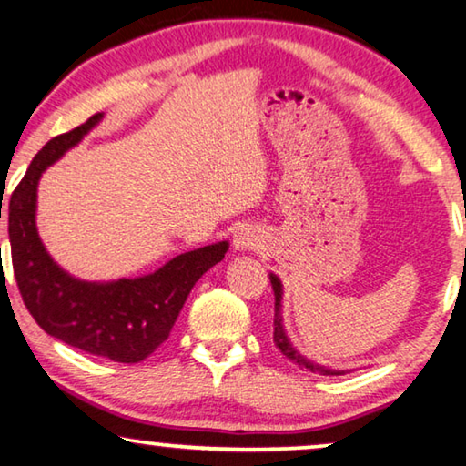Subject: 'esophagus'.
Segmentation results:
<instances>
[{
	"instance_id": "esophagus-1",
	"label": "esophagus",
	"mask_w": 466,
	"mask_h": 466,
	"mask_svg": "<svg viewBox=\"0 0 466 466\" xmlns=\"http://www.w3.org/2000/svg\"><path fill=\"white\" fill-rule=\"evenodd\" d=\"M255 247H258V238L255 232L248 230V228H240V230L234 234V248L236 250H250Z\"/></svg>"
}]
</instances>
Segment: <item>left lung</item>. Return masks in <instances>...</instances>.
I'll return each mask as SVG.
<instances>
[{"label":"left lung","instance_id":"obj_1","mask_svg":"<svg viewBox=\"0 0 466 466\" xmlns=\"http://www.w3.org/2000/svg\"><path fill=\"white\" fill-rule=\"evenodd\" d=\"M271 279V286H273V294H275V317H273V343L278 350L286 356L289 361H294L298 368H306L310 370L314 374H320V376H341L345 374L343 370H333L329 366H320V364H314V361L306 360L304 356H299V351H296V347H291L289 339L286 335V330H283V322H281V281L278 279V275H269Z\"/></svg>","mask_w":466,"mask_h":466}]
</instances>
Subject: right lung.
Wrapping results in <instances>:
<instances>
[{
	"label": "right lung",
	"instance_id": "add662e5",
	"mask_svg": "<svg viewBox=\"0 0 466 466\" xmlns=\"http://www.w3.org/2000/svg\"><path fill=\"white\" fill-rule=\"evenodd\" d=\"M100 119L102 113L92 115L80 127L46 141L14 188L7 209L12 265L20 296L45 333L92 356L137 364L167 341L197 279L222 261L228 242L183 252L136 279L92 283L63 271L38 238L36 185L45 168Z\"/></svg>",
	"mask_w": 466,
	"mask_h": 466
}]
</instances>
